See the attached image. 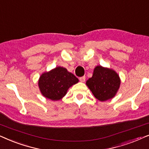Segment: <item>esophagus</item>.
I'll use <instances>...</instances> for the list:
<instances>
[{"mask_svg": "<svg viewBox=\"0 0 149 149\" xmlns=\"http://www.w3.org/2000/svg\"><path fill=\"white\" fill-rule=\"evenodd\" d=\"M79 80H80V82H84L85 80H86V78H85V76H82V77H80V78H79Z\"/></svg>", "mask_w": 149, "mask_h": 149, "instance_id": "1", "label": "esophagus"}]
</instances>
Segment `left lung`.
<instances>
[{"label":"left lung","instance_id":"obj_1","mask_svg":"<svg viewBox=\"0 0 149 149\" xmlns=\"http://www.w3.org/2000/svg\"><path fill=\"white\" fill-rule=\"evenodd\" d=\"M120 84L119 76L114 70L96 67L92 78L86 81V85L95 98L101 102L112 99L118 90Z\"/></svg>","mask_w":149,"mask_h":149}]
</instances>
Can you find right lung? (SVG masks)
I'll list each match as a JSON object with an SVG mask.
<instances>
[{
    "label": "right lung",
    "mask_w": 149,
    "mask_h": 149,
    "mask_svg": "<svg viewBox=\"0 0 149 149\" xmlns=\"http://www.w3.org/2000/svg\"><path fill=\"white\" fill-rule=\"evenodd\" d=\"M78 82V79L65 68L58 67L41 75L39 87L43 96L49 100L57 101L66 95L69 88Z\"/></svg>",
    "instance_id": "1"
}]
</instances>
